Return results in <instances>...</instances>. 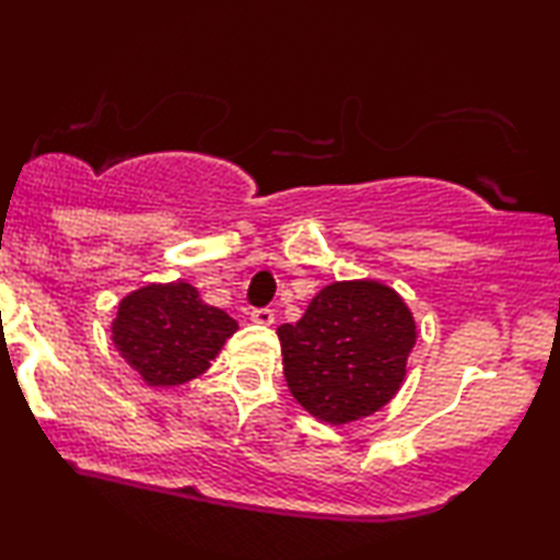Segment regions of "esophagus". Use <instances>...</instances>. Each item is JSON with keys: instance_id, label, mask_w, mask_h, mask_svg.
<instances>
[{"instance_id": "1", "label": "esophagus", "mask_w": 560, "mask_h": 560, "mask_svg": "<svg viewBox=\"0 0 560 560\" xmlns=\"http://www.w3.org/2000/svg\"><path fill=\"white\" fill-rule=\"evenodd\" d=\"M252 322L261 324V326H271L273 324V308H269V306L252 308Z\"/></svg>"}]
</instances>
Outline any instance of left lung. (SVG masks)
I'll return each mask as SVG.
<instances>
[{
  "instance_id": "8db88e82",
  "label": "left lung",
  "mask_w": 560,
  "mask_h": 560,
  "mask_svg": "<svg viewBox=\"0 0 560 560\" xmlns=\"http://www.w3.org/2000/svg\"><path fill=\"white\" fill-rule=\"evenodd\" d=\"M277 334L289 392L334 425L392 401L416 343L404 299L378 281L331 283L296 324H283Z\"/></svg>"
}]
</instances>
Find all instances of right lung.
<instances>
[{
    "label": "right lung",
    "mask_w": 560,
    "mask_h": 560,
    "mask_svg": "<svg viewBox=\"0 0 560 560\" xmlns=\"http://www.w3.org/2000/svg\"><path fill=\"white\" fill-rule=\"evenodd\" d=\"M236 322L203 304L191 283H152L119 304L112 336L149 386H176L209 369Z\"/></svg>",
    "instance_id": "add662e5"
}]
</instances>
